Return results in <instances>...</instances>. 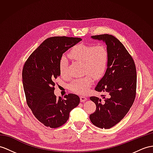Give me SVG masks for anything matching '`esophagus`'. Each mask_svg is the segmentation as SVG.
<instances>
[{"label":"esophagus","instance_id":"obj_1","mask_svg":"<svg viewBox=\"0 0 153 153\" xmlns=\"http://www.w3.org/2000/svg\"><path fill=\"white\" fill-rule=\"evenodd\" d=\"M80 101L82 102H85V100H87V97H85V96H80Z\"/></svg>","mask_w":153,"mask_h":153}]
</instances>
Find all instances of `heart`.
<instances>
[{"label": "heart", "mask_w": 153, "mask_h": 153, "mask_svg": "<svg viewBox=\"0 0 153 153\" xmlns=\"http://www.w3.org/2000/svg\"><path fill=\"white\" fill-rule=\"evenodd\" d=\"M69 56L74 60L82 62L84 73H88L83 77L74 79L69 84V89L78 94H87L94 82L91 74L99 78L107 69L109 60L107 48L103 45L95 46L93 44H78L71 48ZM67 67L68 60L63 56L59 64V73L63 77L67 75Z\"/></svg>", "instance_id": "obj_1"}]
</instances>
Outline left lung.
Masks as SVG:
<instances>
[{"label":"left lung","mask_w":153,"mask_h":153,"mask_svg":"<svg viewBox=\"0 0 153 153\" xmlns=\"http://www.w3.org/2000/svg\"><path fill=\"white\" fill-rule=\"evenodd\" d=\"M91 38L105 42L109 60L105 75L95 89L105 93L107 97H91L96 110L89 119L95 126L108 129L120 122L133 105L136 93V69L131 55L115 37L101 34Z\"/></svg>","instance_id":"left-lung-1"}]
</instances>
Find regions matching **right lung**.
Wrapping results in <instances>:
<instances>
[{
	"label": "right lung",
	"instance_id": "obj_1",
	"mask_svg": "<svg viewBox=\"0 0 153 153\" xmlns=\"http://www.w3.org/2000/svg\"><path fill=\"white\" fill-rule=\"evenodd\" d=\"M82 41L79 38L56 36L47 38L28 57L22 73L26 100L33 114L45 126L58 128L65 124L69 113L80 102L73 94L64 99L54 94L55 80L60 75L62 54Z\"/></svg>",
	"mask_w": 153,
	"mask_h": 153
}]
</instances>
